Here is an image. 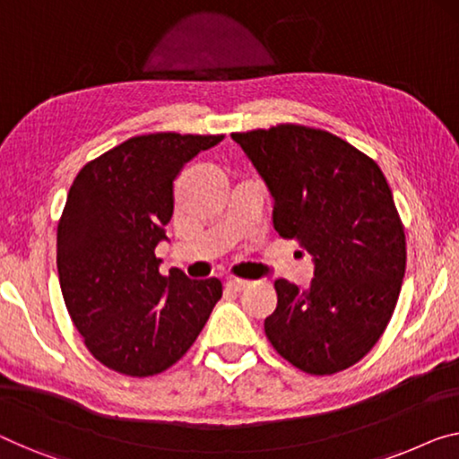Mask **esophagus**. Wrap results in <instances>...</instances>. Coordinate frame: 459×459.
Here are the masks:
<instances>
[{"label":"esophagus","mask_w":459,"mask_h":459,"mask_svg":"<svg viewBox=\"0 0 459 459\" xmlns=\"http://www.w3.org/2000/svg\"><path fill=\"white\" fill-rule=\"evenodd\" d=\"M251 282L249 280H238V278H230V280H227V289L229 290H235V292H241V290H245L247 289Z\"/></svg>","instance_id":"esophagus-1"}]
</instances>
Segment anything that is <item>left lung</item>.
Returning a JSON list of instances; mask_svg holds the SVG:
<instances>
[{
	"mask_svg": "<svg viewBox=\"0 0 459 459\" xmlns=\"http://www.w3.org/2000/svg\"><path fill=\"white\" fill-rule=\"evenodd\" d=\"M268 187L273 229L313 255L307 290L276 280L265 336L280 357L332 375L377 344L398 303L406 237L377 162L324 129L276 126L232 134Z\"/></svg>",
	"mask_w": 459,
	"mask_h": 459,
	"instance_id": "left-lung-1",
	"label": "left lung"
}]
</instances>
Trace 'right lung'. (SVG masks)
I'll return each instance as SVG.
<instances>
[{"label": "right lung", "mask_w": 459, "mask_h": 459, "mask_svg": "<svg viewBox=\"0 0 459 459\" xmlns=\"http://www.w3.org/2000/svg\"><path fill=\"white\" fill-rule=\"evenodd\" d=\"M224 135L148 134L100 154L74 179L57 227L64 300L92 357L148 377L186 354L222 297L218 278L159 272L173 181Z\"/></svg>", "instance_id": "add662e5"}]
</instances>
